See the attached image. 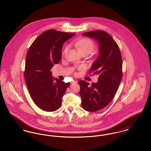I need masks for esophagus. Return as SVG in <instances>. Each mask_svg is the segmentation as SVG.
Returning a JSON list of instances; mask_svg holds the SVG:
<instances>
[{
  "label": "esophagus",
  "mask_w": 151,
  "mask_h": 151,
  "mask_svg": "<svg viewBox=\"0 0 151 151\" xmlns=\"http://www.w3.org/2000/svg\"><path fill=\"white\" fill-rule=\"evenodd\" d=\"M78 83V81H76V80H73L71 81V84H77Z\"/></svg>",
  "instance_id": "34e87169"
}]
</instances>
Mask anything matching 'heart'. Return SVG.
Returning a JSON list of instances; mask_svg holds the SVG:
<instances>
[{
    "mask_svg": "<svg viewBox=\"0 0 151 151\" xmlns=\"http://www.w3.org/2000/svg\"><path fill=\"white\" fill-rule=\"evenodd\" d=\"M75 45L80 52L84 51H88L89 52H91L93 50L94 47L93 42L91 39L88 38H83L76 41ZM68 49V46H66L63 51V54L67 51Z\"/></svg>",
    "mask_w": 151,
    "mask_h": 151,
    "instance_id": "b5f03b06",
    "label": "heart"
}]
</instances>
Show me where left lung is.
<instances>
[{
  "instance_id": "left-lung-1",
  "label": "left lung",
  "mask_w": 151,
  "mask_h": 151,
  "mask_svg": "<svg viewBox=\"0 0 151 151\" xmlns=\"http://www.w3.org/2000/svg\"><path fill=\"white\" fill-rule=\"evenodd\" d=\"M82 35L93 38L99 46V54L89 71L99 76L98 83L89 86L86 81H78L82 107L95 112L107 106L114 97L122 80V57L117 43L106 32L94 30Z\"/></svg>"
}]
</instances>
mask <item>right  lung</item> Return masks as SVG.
Returning <instances> with one entry per match:
<instances>
[{"mask_svg":"<svg viewBox=\"0 0 151 151\" xmlns=\"http://www.w3.org/2000/svg\"><path fill=\"white\" fill-rule=\"evenodd\" d=\"M75 33L50 29L38 36L29 47L26 57L24 78L30 96L39 108L54 111L70 83L53 78L51 68L62 58L63 43Z\"/></svg>","mask_w":151,"mask_h":151,"instance_id":"1","label":"right lung"}]
</instances>
